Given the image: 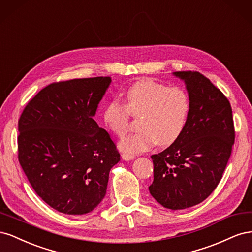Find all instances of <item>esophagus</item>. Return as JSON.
<instances>
[{"label":"esophagus","mask_w":252,"mask_h":252,"mask_svg":"<svg viewBox=\"0 0 252 252\" xmlns=\"http://www.w3.org/2000/svg\"><path fill=\"white\" fill-rule=\"evenodd\" d=\"M122 158H123L124 161H130V159L134 158V156L128 155V154H123V155H122Z\"/></svg>","instance_id":"obj_1"}]
</instances>
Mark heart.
I'll list each match as a JSON object with an SVG mask.
<instances>
[{
  "instance_id": "obj_1",
  "label": "heart",
  "mask_w": 252,
  "mask_h": 252,
  "mask_svg": "<svg viewBox=\"0 0 252 252\" xmlns=\"http://www.w3.org/2000/svg\"><path fill=\"white\" fill-rule=\"evenodd\" d=\"M124 97L125 104L111 100L103 112L105 125L118 136L127 132L131 116H141L138 123L140 130L120 142L122 151L136 155L148 150L156 143L169 146L180 138L191 107L185 90L143 79L129 86Z\"/></svg>"
}]
</instances>
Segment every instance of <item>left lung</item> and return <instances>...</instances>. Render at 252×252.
I'll list each match as a JSON object with an SVG mask.
<instances>
[{"label":"left lung","mask_w":252,"mask_h":252,"mask_svg":"<svg viewBox=\"0 0 252 252\" xmlns=\"http://www.w3.org/2000/svg\"><path fill=\"white\" fill-rule=\"evenodd\" d=\"M173 74L185 82L191 107L180 138L151 156L149 192L165 208L179 210L200 204L217 188L235 132L230 103L209 79L197 71Z\"/></svg>","instance_id":"left-lung-1"}]
</instances>
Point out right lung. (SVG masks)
Returning a JSON list of instances; mask_svg holds the SVG:
<instances>
[{
  "label": "right lung",
  "instance_id": "1",
  "mask_svg": "<svg viewBox=\"0 0 252 252\" xmlns=\"http://www.w3.org/2000/svg\"><path fill=\"white\" fill-rule=\"evenodd\" d=\"M110 77L52 83L19 120L18 158L35 193L65 215L93 211L120 161L110 134L93 119Z\"/></svg>",
  "mask_w": 252,
  "mask_h": 252
}]
</instances>
